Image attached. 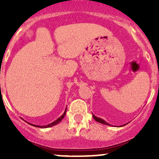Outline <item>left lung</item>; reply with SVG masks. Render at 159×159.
I'll list each match as a JSON object with an SVG mask.
<instances>
[{
	"instance_id": "obj_1",
	"label": "left lung",
	"mask_w": 159,
	"mask_h": 159,
	"mask_svg": "<svg viewBox=\"0 0 159 159\" xmlns=\"http://www.w3.org/2000/svg\"><path fill=\"white\" fill-rule=\"evenodd\" d=\"M93 118H94V119L96 121H98V122L102 123V124H103V125H110L108 124V122H106V121H105V120L102 119V118H98V117L94 116V115H93Z\"/></svg>"
}]
</instances>
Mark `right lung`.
Returning <instances> with one entry per match:
<instances>
[{"mask_svg": "<svg viewBox=\"0 0 159 159\" xmlns=\"http://www.w3.org/2000/svg\"><path fill=\"white\" fill-rule=\"evenodd\" d=\"M66 109H67V108H66ZM66 109H65V111L64 112V114L61 115V116L60 117V118H58L57 120H55V121H53V122L51 123V124L47 125H42V126H41V125H36L30 124V123H28V124H30V125L34 126V127H37V128H43V129H44V128H50V127H52V126H54V125H55L58 124V123L60 122V121H61L62 119H63L64 117H65V114H66Z\"/></svg>", "mask_w": 159, "mask_h": 159, "instance_id": "obj_1", "label": "right lung"}]
</instances>
